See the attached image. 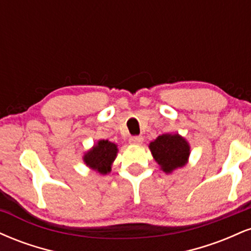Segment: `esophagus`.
I'll list each match as a JSON object with an SVG mask.
<instances>
[{"label":"esophagus","mask_w":251,"mask_h":251,"mask_svg":"<svg viewBox=\"0 0 251 251\" xmlns=\"http://www.w3.org/2000/svg\"><path fill=\"white\" fill-rule=\"evenodd\" d=\"M129 143H131L132 145H140V144L143 143V137H140V135H134V137H131L129 138Z\"/></svg>","instance_id":"34e87169"}]
</instances>
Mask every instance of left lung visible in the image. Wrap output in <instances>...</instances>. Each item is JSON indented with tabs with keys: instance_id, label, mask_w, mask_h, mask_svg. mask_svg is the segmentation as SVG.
<instances>
[{
	"instance_id": "1",
	"label": "left lung",
	"mask_w": 251,
	"mask_h": 251,
	"mask_svg": "<svg viewBox=\"0 0 251 251\" xmlns=\"http://www.w3.org/2000/svg\"><path fill=\"white\" fill-rule=\"evenodd\" d=\"M154 160L165 174L185 165L190 154L189 143L179 134H162L149 145Z\"/></svg>"
}]
</instances>
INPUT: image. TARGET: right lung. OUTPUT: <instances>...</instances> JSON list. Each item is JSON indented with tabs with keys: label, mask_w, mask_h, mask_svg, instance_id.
Here are the masks:
<instances>
[{
	"label": "right lung",
	"mask_w": 251,
	"mask_h": 251,
	"mask_svg": "<svg viewBox=\"0 0 251 251\" xmlns=\"http://www.w3.org/2000/svg\"><path fill=\"white\" fill-rule=\"evenodd\" d=\"M118 153V146L108 140H99L96 145L83 155V162L88 168L101 175L111 172L112 163Z\"/></svg>",
	"instance_id": "right-lung-1"
}]
</instances>
